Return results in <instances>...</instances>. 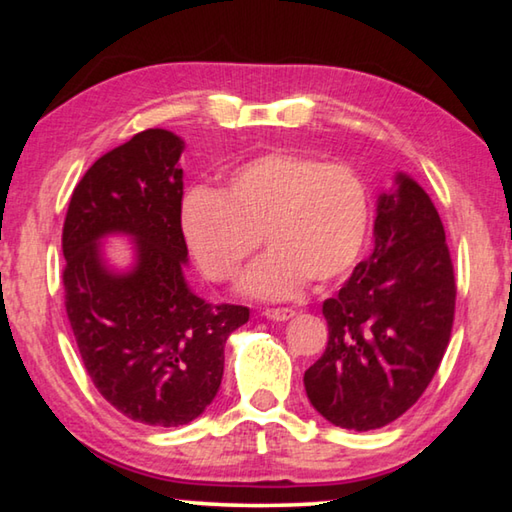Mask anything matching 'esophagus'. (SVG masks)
Here are the masks:
<instances>
[{
    "label": "esophagus",
    "mask_w": 512,
    "mask_h": 512,
    "mask_svg": "<svg viewBox=\"0 0 512 512\" xmlns=\"http://www.w3.org/2000/svg\"><path fill=\"white\" fill-rule=\"evenodd\" d=\"M262 314L268 318V320H289V318H293L296 316V309H291V307H271V309H264Z\"/></svg>",
    "instance_id": "esophagus-1"
}]
</instances>
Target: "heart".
Wrapping results in <instances>:
<instances>
[{
    "label": "heart",
    "instance_id": "obj_1",
    "mask_svg": "<svg viewBox=\"0 0 512 512\" xmlns=\"http://www.w3.org/2000/svg\"><path fill=\"white\" fill-rule=\"evenodd\" d=\"M370 201L345 162L271 151L230 173L221 194L192 189L180 207L189 253L214 282H230L262 244L271 250L246 273L255 298H287L305 280L341 277L361 255Z\"/></svg>",
    "mask_w": 512,
    "mask_h": 512
}]
</instances>
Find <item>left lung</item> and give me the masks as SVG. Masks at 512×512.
<instances>
[{
  "instance_id": "left-lung-1",
  "label": "left lung",
  "mask_w": 512,
  "mask_h": 512,
  "mask_svg": "<svg viewBox=\"0 0 512 512\" xmlns=\"http://www.w3.org/2000/svg\"><path fill=\"white\" fill-rule=\"evenodd\" d=\"M381 194L375 250L323 302L327 348L305 372L314 409L336 427L370 431L427 391L454 325L456 280L443 221L406 173Z\"/></svg>"
}]
</instances>
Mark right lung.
Returning a JSON list of instances; mask_svg holds the SVG:
<instances>
[{
	"mask_svg": "<svg viewBox=\"0 0 512 512\" xmlns=\"http://www.w3.org/2000/svg\"><path fill=\"white\" fill-rule=\"evenodd\" d=\"M183 146L149 128L101 155L74 187L63 225L65 309L83 366L103 400L151 427H180L207 409L225 341L250 316L187 287ZM106 234L134 237L131 272L105 266Z\"/></svg>",
	"mask_w": 512,
	"mask_h": 512,
	"instance_id": "right-lung-1",
	"label": "right lung"
}]
</instances>
